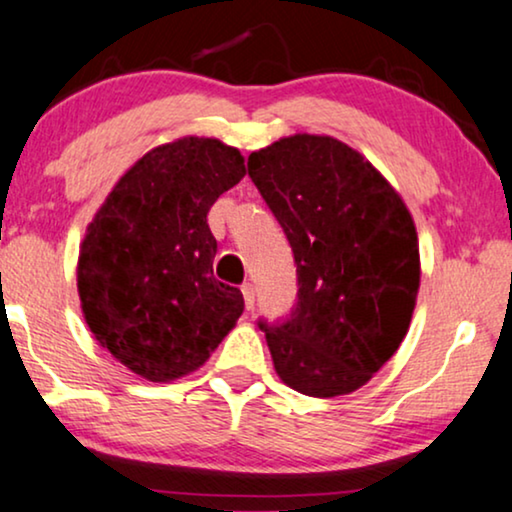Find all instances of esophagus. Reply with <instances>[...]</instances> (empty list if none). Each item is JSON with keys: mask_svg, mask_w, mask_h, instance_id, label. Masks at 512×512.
<instances>
[{"mask_svg": "<svg viewBox=\"0 0 512 512\" xmlns=\"http://www.w3.org/2000/svg\"><path fill=\"white\" fill-rule=\"evenodd\" d=\"M242 296H244V305H247V310H251V307H254V303H256V289H254V284H244L242 286Z\"/></svg>", "mask_w": 512, "mask_h": 512, "instance_id": "obj_1", "label": "esophagus"}]
</instances>
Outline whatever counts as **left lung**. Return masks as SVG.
<instances>
[{
  "instance_id": "obj_1",
  "label": "left lung",
  "mask_w": 512,
  "mask_h": 512,
  "mask_svg": "<svg viewBox=\"0 0 512 512\" xmlns=\"http://www.w3.org/2000/svg\"><path fill=\"white\" fill-rule=\"evenodd\" d=\"M249 177L298 268L291 319L258 324L279 380L312 398L352 394L410 328L422 277L410 209L366 156L328 135L254 151Z\"/></svg>"
}]
</instances>
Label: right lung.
I'll use <instances>...</instances> for the list:
<instances>
[{
	"label": "right lung",
	"mask_w": 512,
	"mask_h": 512,
	"mask_svg": "<svg viewBox=\"0 0 512 512\" xmlns=\"http://www.w3.org/2000/svg\"><path fill=\"white\" fill-rule=\"evenodd\" d=\"M247 174L214 137H181L144 153L111 188L81 242L76 286L95 340L149 382L205 363L244 310L219 282L207 214Z\"/></svg>",
	"instance_id": "right-lung-1"
}]
</instances>
